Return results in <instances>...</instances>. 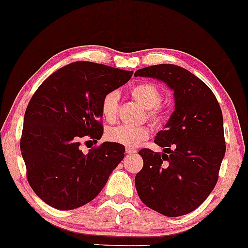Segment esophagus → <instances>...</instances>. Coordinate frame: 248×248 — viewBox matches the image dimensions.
Listing matches in <instances>:
<instances>
[{"label":"esophagus","instance_id":"obj_1","mask_svg":"<svg viewBox=\"0 0 248 248\" xmlns=\"http://www.w3.org/2000/svg\"><path fill=\"white\" fill-rule=\"evenodd\" d=\"M137 150L133 149V148H126V154L127 155H131V154H136Z\"/></svg>","mask_w":248,"mask_h":248}]
</instances>
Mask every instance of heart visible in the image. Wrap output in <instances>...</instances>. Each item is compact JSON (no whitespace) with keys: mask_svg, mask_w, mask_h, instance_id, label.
Returning <instances> with one entry per match:
<instances>
[{"mask_svg":"<svg viewBox=\"0 0 248 248\" xmlns=\"http://www.w3.org/2000/svg\"><path fill=\"white\" fill-rule=\"evenodd\" d=\"M130 94L137 102L147 109V117L154 123H162L165 118V109L159 104L162 93L158 86L150 82H142L130 90ZM120 96L115 91L108 92L102 96L100 110L102 117L107 122H114L117 117ZM150 136L146 126H128L120 125L107 132V139L110 142L122 144L127 148H134L146 141Z\"/></svg>","mask_w":248,"mask_h":248,"instance_id":"1","label":"heart"}]
</instances>
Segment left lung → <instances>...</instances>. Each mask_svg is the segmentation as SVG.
<instances>
[{
  "instance_id": "obj_1",
  "label": "left lung",
  "mask_w": 248,
  "mask_h": 248,
  "mask_svg": "<svg viewBox=\"0 0 248 248\" xmlns=\"http://www.w3.org/2000/svg\"><path fill=\"white\" fill-rule=\"evenodd\" d=\"M174 91L175 109L155 143L164 154L143 148V167L136 175L138 195L146 206L170 217L188 214L208 197L226 154L223 117L212 90L176 65L160 63L137 70Z\"/></svg>"
}]
</instances>
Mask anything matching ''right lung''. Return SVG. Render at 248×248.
<instances>
[{
  "instance_id": "right-lung-1",
  "label": "right lung",
  "mask_w": 248,
  "mask_h": 248,
  "mask_svg": "<svg viewBox=\"0 0 248 248\" xmlns=\"http://www.w3.org/2000/svg\"><path fill=\"white\" fill-rule=\"evenodd\" d=\"M133 72L90 61L58 69L38 86L26 109L20 150L30 186L58 210L88 204L124 158V146L104 142L88 154L81 139L100 140V102L124 85ZM88 142V141H86Z\"/></svg>"
}]
</instances>
